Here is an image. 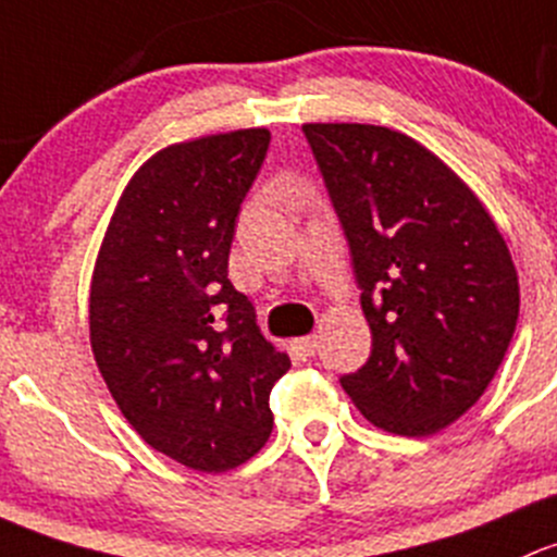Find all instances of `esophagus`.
<instances>
[{"instance_id": "34e87169", "label": "esophagus", "mask_w": 557, "mask_h": 557, "mask_svg": "<svg viewBox=\"0 0 557 557\" xmlns=\"http://www.w3.org/2000/svg\"><path fill=\"white\" fill-rule=\"evenodd\" d=\"M295 348L302 354V357H313V354H317V348H319V337L317 335L300 337V341H295Z\"/></svg>"}]
</instances>
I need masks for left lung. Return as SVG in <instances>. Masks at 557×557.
I'll list each match as a JSON object with an SVG mask.
<instances>
[{
	"instance_id": "8db88e82",
	"label": "left lung",
	"mask_w": 557,
	"mask_h": 557,
	"mask_svg": "<svg viewBox=\"0 0 557 557\" xmlns=\"http://www.w3.org/2000/svg\"><path fill=\"white\" fill-rule=\"evenodd\" d=\"M351 249L370 359L341 377L377 429L429 437L496 375L520 311L507 240L426 147L362 123L302 125Z\"/></svg>"
}]
</instances>
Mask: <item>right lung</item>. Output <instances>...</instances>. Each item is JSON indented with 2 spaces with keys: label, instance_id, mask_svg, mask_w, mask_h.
Segmentation results:
<instances>
[{
  "label": "right lung",
  "instance_id": "add662e5",
  "mask_svg": "<svg viewBox=\"0 0 557 557\" xmlns=\"http://www.w3.org/2000/svg\"><path fill=\"white\" fill-rule=\"evenodd\" d=\"M268 128L154 152L109 220L90 281V348L109 394L147 445L198 472L249 461L273 429L289 370L255 306L227 278Z\"/></svg>",
  "mask_w": 557,
  "mask_h": 557
}]
</instances>
